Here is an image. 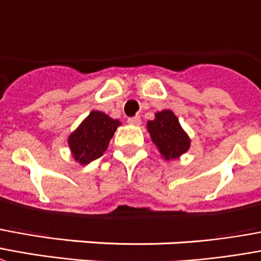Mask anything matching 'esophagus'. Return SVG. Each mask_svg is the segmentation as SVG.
<instances>
[{"label":"esophagus","instance_id":"1","mask_svg":"<svg viewBox=\"0 0 261 261\" xmlns=\"http://www.w3.org/2000/svg\"><path fill=\"white\" fill-rule=\"evenodd\" d=\"M128 124H131V125H140L141 124V117L140 116H136V117H130V119H128Z\"/></svg>","mask_w":261,"mask_h":261}]
</instances>
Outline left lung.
Instances as JSON below:
<instances>
[{
	"mask_svg": "<svg viewBox=\"0 0 261 261\" xmlns=\"http://www.w3.org/2000/svg\"><path fill=\"white\" fill-rule=\"evenodd\" d=\"M146 128L152 142L165 160H175L191 148V138L170 109L156 112L155 119L148 120Z\"/></svg>",
	"mask_w": 261,
	"mask_h": 261,
	"instance_id": "left-lung-1",
	"label": "left lung"
}]
</instances>
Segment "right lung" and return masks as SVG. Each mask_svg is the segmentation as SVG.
<instances>
[{"mask_svg": "<svg viewBox=\"0 0 261 261\" xmlns=\"http://www.w3.org/2000/svg\"><path fill=\"white\" fill-rule=\"evenodd\" d=\"M120 124L117 119H112L103 112H90V115L67 138L71 158L80 165H88L92 160L101 158Z\"/></svg>", "mask_w": 261, "mask_h": 261, "instance_id": "right-lung-1", "label": "right lung"}]
</instances>
